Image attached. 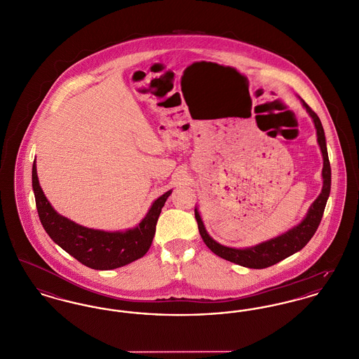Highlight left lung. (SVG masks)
<instances>
[{
    "label": "left lung",
    "instance_id": "obj_1",
    "mask_svg": "<svg viewBox=\"0 0 359 359\" xmlns=\"http://www.w3.org/2000/svg\"><path fill=\"white\" fill-rule=\"evenodd\" d=\"M302 106L305 107L306 112L311 115L313 119V123L316 127L317 142L323 154V189L320 195L317 196L316 201L312 203L309 208L306 217L297 225L292 228L287 232L282 233L280 236L274 237L271 240H267L264 243H260L255 247H248V248H231L221 245L215 240H212L209 233L206 231L202 218L199 215L198 210L195 209V218L198 222V229L205 241V244L209 247L215 255L219 257L229 260L232 263H236L243 267L248 269H266L270 266H274L278 262L289 257L290 255L301 251L309 240L313 237L316 233L317 228L320 225V221L323 218V212L325 209L330 191H331V165L328 160V153H327V144H325V135H324V128L316 115V112L308 106L302 99Z\"/></svg>",
    "mask_w": 359,
    "mask_h": 359
}]
</instances>
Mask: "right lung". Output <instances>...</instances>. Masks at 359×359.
<instances>
[{
    "mask_svg": "<svg viewBox=\"0 0 359 359\" xmlns=\"http://www.w3.org/2000/svg\"><path fill=\"white\" fill-rule=\"evenodd\" d=\"M32 189L44 231L55 244L93 270H114L148 252L161 209L172 194L169 190L157 198L135 228L125 232H104L81 226L53 209L39 184L35 161L32 165Z\"/></svg>",
    "mask_w": 359,
    "mask_h": 359,
    "instance_id": "obj_1",
    "label": "right lung"
}]
</instances>
